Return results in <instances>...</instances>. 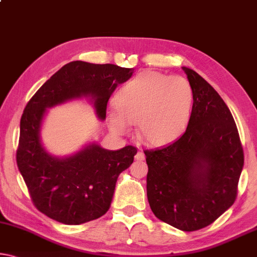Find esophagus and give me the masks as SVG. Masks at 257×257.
I'll return each mask as SVG.
<instances>
[{
    "instance_id": "esophagus-1",
    "label": "esophagus",
    "mask_w": 257,
    "mask_h": 257,
    "mask_svg": "<svg viewBox=\"0 0 257 257\" xmlns=\"http://www.w3.org/2000/svg\"><path fill=\"white\" fill-rule=\"evenodd\" d=\"M134 157H136L137 161H144L145 160V154L139 151L136 154V156H134Z\"/></svg>"
}]
</instances>
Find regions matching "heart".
<instances>
[{"mask_svg": "<svg viewBox=\"0 0 257 257\" xmlns=\"http://www.w3.org/2000/svg\"><path fill=\"white\" fill-rule=\"evenodd\" d=\"M108 116L110 128L125 134L128 124H138V134L152 145L178 138L189 121L193 89L186 78L156 71H142L121 87Z\"/></svg>", "mask_w": 257, "mask_h": 257, "instance_id": "1", "label": "heart"}]
</instances>
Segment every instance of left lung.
Masks as SVG:
<instances>
[{
  "label": "left lung",
  "instance_id": "left-lung-1",
  "mask_svg": "<svg viewBox=\"0 0 257 257\" xmlns=\"http://www.w3.org/2000/svg\"><path fill=\"white\" fill-rule=\"evenodd\" d=\"M183 70L193 89L186 131L170 145L144 153L154 215L192 232L214 223L234 203L243 151L223 98L194 70Z\"/></svg>",
  "mask_w": 257,
  "mask_h": 257
}]
</instances>
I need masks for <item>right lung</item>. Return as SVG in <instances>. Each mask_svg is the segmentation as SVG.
Returning <instances> with one entry per match:
<instances>
[{
  "label": "right lung",
  "instance_id": "right-lung-1",
  "mask_svg": "<svg viewBox=\"0 0 257 257\" xmlns=\"http://www.w3.org/2000/svg\"><path fill=\"white\" fill-rule=\"evenodd\" d=\"M132 73V69L115 64L70 62L26 104L16 160L34 206L49 218L79 225L103 216L111 204L118 176L133 163L137 148L106 151L92 144L64 159L50 155L40 139L46 109L72 98L90 97L97 117L103 120L112 92Z\"/></svg>",
  "mask_w": 257,
  "mask_h": 257
}]
</instances>
